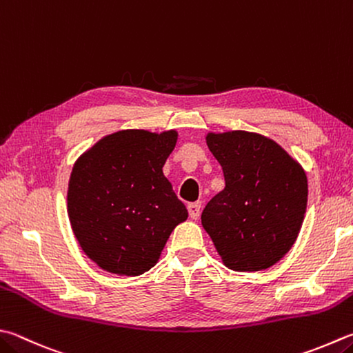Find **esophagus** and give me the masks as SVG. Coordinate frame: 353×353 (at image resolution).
Returning a JSON list of instances; mask_svg holds the SVG:
<instances>
[{
    "instance_id": "34e87169",
    "label": "esophagus",
    "mask_w": 353,
    "mask_h": 353,
    "mask_svg": "<svg viewBox=\"0 0 353 353\" xmlns=\"http://www.w3.org/2000/svg\"><path fill=\"white\" fill-rule=\"evenodd\" d=\"M188 210L192 219H198L201 214V203H190L188 204Z\"/></svg>"
}]
</instances>
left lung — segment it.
<instances>
[{"label": "left lung", "mask_w": 353, "mask_h": 353, "mask_svg": "<svg viewBox=\"0 0 353 353\" xmlns=\"http://www.w3.org/2000/svg\"><path fill=\"white\" fill-rule=\"evenodd\" d=\"M205 143L221 164L225 185L203 210L204 230L225 268L269 269L301 230L307 205L304 169L274 139L255 132H209Z\"/></svg>", "instance_id": "8db88e82"}]
</instances>
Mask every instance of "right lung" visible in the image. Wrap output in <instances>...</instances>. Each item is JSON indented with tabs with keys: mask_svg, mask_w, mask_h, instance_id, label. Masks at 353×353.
<instances>
[{
	"mask_svg": "<svg viewBox=\"0 0 353 353\" xmlns=\"http://www.w3.org/2000/svg\"><path fill=\"white\" fill-rule=\"evenodd\" d=\"M178 139L125 129L103 137L73 164L68 214L73 235L98 268L137 276L154 268L188 209L163 174Z\"/></svg>",
	"mask_w": 353,
	"mask_h": 353,
	"instance_id": "obj_1",
	"label": "right lung"
}]
</instances>
